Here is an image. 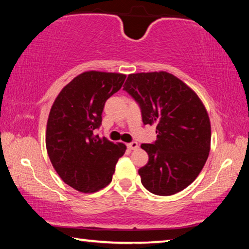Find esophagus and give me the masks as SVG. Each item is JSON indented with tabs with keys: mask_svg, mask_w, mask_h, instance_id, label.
<instances>
[{
	"mask_svg": "<svg viewBox=\"0 0 249 249\" xmlns=\"http://www.w3.org/2000/svg\"><path fill=\"white\" fill-rule=\"evenodd\" d=\"M127 147L129 149H132V150H134V149H137L138 148V144L136 142H128L127 144Z\"/></svg>",
	"mask_w": 249,
	"mask_h": 249,
	"instance_id": "obj_1",
	"label": "esophagus"
}]
</instances>
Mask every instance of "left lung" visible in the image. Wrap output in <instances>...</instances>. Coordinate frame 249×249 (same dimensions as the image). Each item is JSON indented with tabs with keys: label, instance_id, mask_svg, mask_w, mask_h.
Segmentation results:
<instances>
[{
	"label": "left lung",
	"instance_id": "left-lung-1",
	"mask_svg": "<svg viewBox=\"0 0 249 249\" xmlns=\"http://www.w3.org/2000/svg\"><path fill=\"white\" fill-rule=\"evenodd\" d=\"M124 91L138 104L144 125L155 124L157 140L142 144L148 162L138 170L142 183L157 196L190 185L209 157L211 125L201 100L171 73L129 74Z\"/></svg>",
	"mask_w": 249,
	"mask_h": 249
}]
</instances>
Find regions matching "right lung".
<instances>
[{
    "label": "right lung",
    "instance_id": "add662e5",
    "mask_svg": "<svg viewBox=\"0 0 249 249\" xmlns=\"http://www.w3.org/2000/svg\"><path fill=\"white\" fill-rule=\"evenodd\" d=\"M125 78L121 73L83 72L61 90L50 109L46 130L49 159L64 182L80 192L107 187L125 153L124 144L94 134L102 124L105 102Z\"/></svg>",
    "mask_w": 249,
    "mask_h": 249
}]
</instances>
